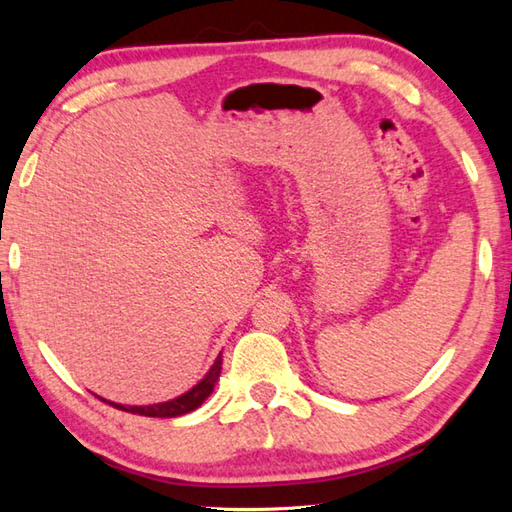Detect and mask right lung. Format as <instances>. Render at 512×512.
I'll list each match as a JSON object with an SVG mask.
<instances>
[{
	"label": "right lung",
	"mask_w": 512,
	"mask_h": 512,
	"mask_svg": "<svg viewBox=\"0 0 512 512\" xmlns=\"http://www.w3.org/2000/svg\"><path fill=\"white\" fill-rule=\"evenodd\" d=\"M220 372H222V354H217L215 363L211 365L209 372L202 376V380H198L189 391H184V394L165 400V402H154V405H118V402H110L116 409H123L127 413H138V416H147V418H178L184 416V413H189L193 409H198L202 402L213 394V389L217 385V380H220Z\"/></svg>",
	"instance_id": "obj_1"
}]
</instances>
